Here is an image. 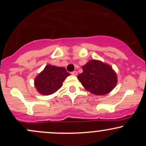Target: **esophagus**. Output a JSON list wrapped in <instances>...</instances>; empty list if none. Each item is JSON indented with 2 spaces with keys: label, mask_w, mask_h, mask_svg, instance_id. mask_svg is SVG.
Listing matches in <instances>:
<instances>
[{
  "label": "esophagus",
  "mask_w": 146,
  "mask_h": 146,
  "mask_svg": "<svg viewBox=\"0 0 146 146\" xmlns=\"http://www.w3.org/2000/svg\"><path fill=\"white\" fill-rule=\"evenodd\" d=\"M71 74L73 75H78V72H77L76 71H74L71 72Z\"/></svg>",
  "instance_id": "34e87169"
}]
</instances>
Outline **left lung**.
<instances>
[{"instance_id": "8db88e82", "label": "left lung", "mask_w": 146, "mask_h": 146, "mask_svg": "<svg viewBox=\"0 0 146 146\" xmlns=\"http://www.w3.org/2000/svg\"><path fill=\"white\" fill-rule=\"evenodd\" d=\"M82 69L78 79L85 89L93 94H108L116 86L117 74L109 64L92 60L84 65Z\"/></svg>"}]
</instances>
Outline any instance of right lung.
I'll list each match as a JSON object with an SVG mask.
<instances>
[{
    "label": "right lung",
    "mask_w": 146,
    "mask_h": 146,
    "mask_svg": "<svg viewBox=\"0 0 146 146\" xmlns=\"http://www.w3.org/2000/svg\"><path fill=\"white\" fill-rule=\"evenodd\" d=\"M68 75L69 73L64 67L48 64L35 78L34 86L41 95H51L61 88Z\"/></svg>",
    "instance_id": "1"
}]
</instances>
